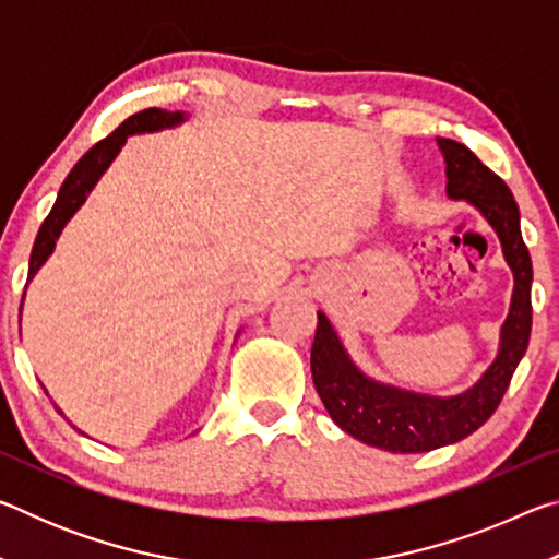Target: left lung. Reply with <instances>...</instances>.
Returning a JSON list of instances; mask_svg holds the SVG:
<instances>
[{
    "mask_svg": "<svg viewBox=\"0 0 559 559\" xmlns=\"http://www.w3.org/2000/svg\"><path fill=\"white\" fill-rule=\"evenodd\" d=\"M447 163V192L453 200L478 206L503 243L515 288L510 313L500 335V353L488 372L468 392L456 396H427L377 384L349 362L333 325L318 313V330L310 349L313 384L328 414L349 437L394 453L431 451L466 439L490 419L523 359L533 328V261L520 234V212L508 185L456 140L439 138Z\"/></svg>",
    "mask_w": 559,
    "mask_h": 559,
    "instance_id": "1",
    "label": "left lung"
}]
</instances>
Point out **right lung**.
<instances>
[{
    "label": "right lung",
    "mask_w": 559,
    "mask_h": 559,
    "mask_svg": "<svg viewBox=\"0 0 559 559\" xmlns=\"http://www.w3.org/2000/svg\"><path fill=\"white\" fill-rule=\"evenodd\" d=\"M182 120H185L182 112H167L159 108L140 110V112H135V116H130L128 120H122L108 138H103L100 143L93 145L88 153L73 165L69 177L63 179V185L59 189V197H56L53 210L44 219L39 234H36L32 259H29V281L34 278V273L44 266V261L51 257L56 239H59V234L66 226V222H69L75 214V210L86 202V197L93 189V185L98 182L100 175L106 173L108 165L112 163V157H116L120 153V147L126 145L128 135L169 128V126H177V122H182Z\"/></svg>",
    "instance_id": "obj_1"
}]
</instances>
